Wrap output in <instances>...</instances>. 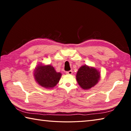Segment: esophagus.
I'll use <instances>...</instances> for the list:
<instances>
[{"instance_id":"esophagus-1","label":"esophagus","mask_w":131,"mask_h":131,"mask_svg":"<svg viewBox=\"0 0 131 131\" xmlns=\"http://www.w3.org/2000/svg\"><path fill=\"white\" fill-rule=\"evenodd\" d=\"M66 73L67 74H69V75H71L73 74V71L72 70H69V71H68V72H66Z\"/></svg>"}]
</instances>
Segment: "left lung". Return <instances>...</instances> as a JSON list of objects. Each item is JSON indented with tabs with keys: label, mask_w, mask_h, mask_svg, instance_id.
Segmentation results:
<instances>
[{
	"label": "left lung",
	"mask_w": 131,
	"mask_h": 131,
	"mask_svg": "<svg viewBox=\"0 0 131 131\" xmlns=\"http://www.w3.org/2000/svg\"><path fill=\"white\" fill-rule=\"evenodd\" d=\"M101 77V73L94 67L83 65L79 69L76 80L83 90H88L96 85Z\"/></svg>",
	"instance_id": "obj_1"
}]
</instances>
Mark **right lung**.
Returning a JSON list of instances; mask_svg holds the SVG:
<instances>
[{
  "mask_svg": "<svg viewBox=\"0 0 131 131\" xmlns=\"http://www.w3.org/2000/svg\"><path fill=\"white\" fill-rule=\"evenodd\" d=\"M34 74L38 84L47 89L54 88L62 76L61 73L57 72L51 65H43L41 63L35 68Z\"/></svg>",
  "mask_w": 131,
  "mask_h": 131,
  "instance_id": "add662e5",
  "label": "right lung"
}]
</instances>
